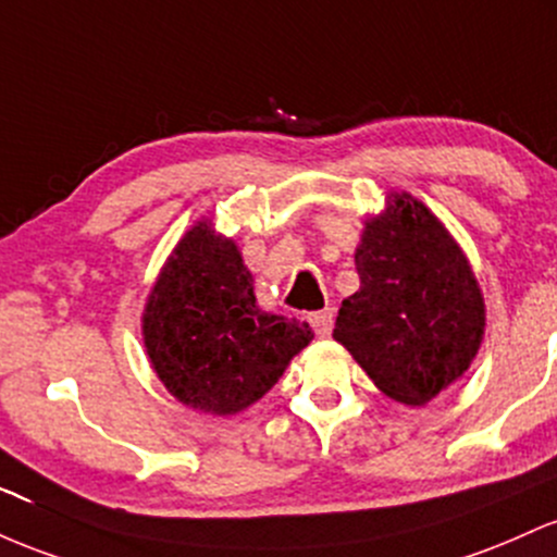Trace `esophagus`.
I'll return each mask as SVG.
<instances>
[{
  "label": "esophagus",
  "mask_w": 557,
  "mask_h": 557,
  "mask_svg": "<svg viewBox=\"0 0 557 557\" xmlns=\"http://www.w3.org/2000/svg\"><path fill=\"white\" fill-rule=\"evenodd\" d=\"M310 326L315 329L318 336H329L331 329H334V310H318V312H310L308 315Z\"/></svg>",
  "instance_id": "34e87169"
}]
</instances>
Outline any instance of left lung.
Returning <instances> with one entry per match:
<instances>
[{"label": "left lung", "instance_id": "8db88e82", "mask_svg": "<svg viewBox=\"0 0 557 557\" xmlns=\"http://www.w3.org/2000/svg\"><path fill=\"white\" fill-rule=\"evenodd\" d=\"M355 249L360 289L342 302L334 339L386 397L426 405L476 358L486 310L463 249L408 191L386 197Z\"/></svg>", "mask_w": 557, "mask_h": 557}]
</instances>
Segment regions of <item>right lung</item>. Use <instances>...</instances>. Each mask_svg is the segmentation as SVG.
<instances>
[{
    "label": "right lung",
    "instance_id": "obj_1",
    "mask_svg": "<svg viewBox=\"0 0 557 557\" xmlns=\"http://www.w3.org/2000/svg\"><path fill=\"white\" fill-rule=\"evenodd\" d=\"M234 239L197 221L162 265L141 315L144 347L178 403L236 416L284 376L312 339L308 323L258 308Z\"/></svg>",
    "mask_w": 557,
    "mask_h": 557
}]
</instances>
